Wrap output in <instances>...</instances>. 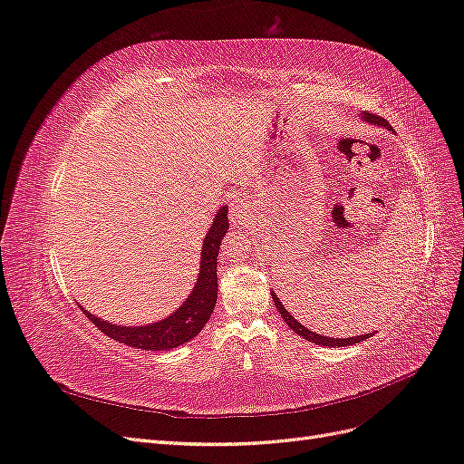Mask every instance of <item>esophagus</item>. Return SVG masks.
<instances>
[{
	"instance_id": "esophagus-1",
	"label": "esophagus",
	"mask_w": 464,
	"mask_h": 464,
	"mask_svg": "<svg viewBox=\"0 0 464 464\" xmlns=\"http://www.w3.org/2000/svg\"><path fill=\"white\" fill-rule=\"evenodd\" d=\"M228 215L234 227H246V224H251V220H254V208L246 199H236L228 207Z\"/></svg>"
}]
</instances>
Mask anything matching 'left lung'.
Returning a JSON list of instances; mask_svg holds the SVG:
<instances>
[{"label":"left lung","instance_id":"1","mask_svg":"<svg viewBox=\"0 0 464 464\" xmlns=\"http://www.w3.org/2000/svg\"><path fill=\"white\" fill-rule=\"evenodd\" d=\"M362 120L372 123V125H382V128L391 130V125H389L383 118H379V116H375V114H370V111H363ZM271 296H273V302H275V305H276V310L280 312V317H283V319L286 321V325H288L294 333H298L300 336H304V339H307V341L314 343V344L331 346V348H334V346H353V344L366 341V339H370V336H372V333H366V334H362V336H360V334H358V336H348V339H333V336H321V334L310 331L307 327H304L300 321L294 319V315L286 310V307L283 305V302H280V300L276 298L275 292H271Z\"/></svg>","mask_w":464,"mask_h":464}]
</instances>
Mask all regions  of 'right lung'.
Returning a JSON list of instances; mask_svg holds the SVG:
<instances>
[{
  "label": "right lung",
  "mask_w": 464,
  "mask_h": 464,
  "mask_svg": "<svg viewBox=\"0 0 464 464\" xmlns=\"http://www.w3.org/2000/svg\"><path fill=\"white\" fill-rule=\"evenodd\" d=\"M228 232V207L222 205L217 217L203 240L201 247V263L195 286L189 292L186 302L181 304L174 314L164 317L162 321L149 323V325L125 327L116 325L111 321H104L92 315L85 307H81L85 315L94 323L110 339L135 346L141 350H170L179 344H186L193 336H198L201 329L215 310L218 296V280H217V257L218 247L224 234Z\"/></svg>",
  "instance_id": "1"
}]
</instances>
